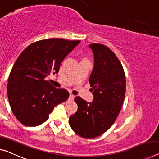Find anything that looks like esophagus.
<instances>
[{
    "mask_svg": "<svg viewBox=\"0 0 159 159\" xmlns=\"http://www.w3.org/2000/svg\"><path fill=\"white\" fill-rule=\"evenodd\" d=\"M73 98H74V95H73L72 93H70V95H69V99H70V100H73Z\"/></svg>",
    "mask_w": 159,
    "mask_h": 159,
    "instance_id": "1",
    "label": "esophagus"
}]
</instances>
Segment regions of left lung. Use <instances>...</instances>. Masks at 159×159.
<instances>
[{
    "label": "left lung",
    "instance_id": "1",
    "mask_svg": "<svg viewBox=\"0 0 159 159\" xmlns=\"http://www.w3.org/2000/svg\"><path fill=\"white\" fill-rule=\"evenodd\" d=\"M94 66L89 78L93 101L88 103L75 97L78 111L69 117V125L75 134L93 139L104 134L118 117L125 93V76L121 63L115 53L103 44L92 43Z\"/></svg>",
    "mask_w": 159,
    "mask_h": 159
}]
</instances>
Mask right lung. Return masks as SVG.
Wrapping results in <instances>:
<instances>
[{"mask_svg": "<svg viewBox=\"0 0 159 159\" xmlns=\"http://www.w3.org/2000/svg\"><path fill=\"white\" fill-rule=\"evenodd\" d=\"M80 41L49 39L33 43L16 60L8 77L7 92L12 112L21 124L37 126L48 120L54 107L69 93L45 80L58 73L61 63Z\"/></svg>", "mask_w": 159, "mask_h": 159, "instance_id": "right-lung-1", "label": "right lung"}]
</instances>
